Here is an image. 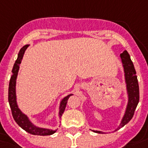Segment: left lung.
Returning a JSON list of instances; mask_svg holds the SVG:
<instances>
[{
	"label": "left lung",
	"instance_id": "8db88e82",
	"mask_svg": "<svg viewBox=\"0 0 148 148\" xmlns=\"http://www.w3.org/2000/svg\"><path fill=\"white\" fill-rule=\"evenodd\" d=\"M120 57H121L122 62L123 64L129 101H128L126 113L124 115L120 126L118 129L124 127L126 124L128 123L131 120L134 116L135 109L137 108V104L139 102L140 99L139 84H138V81H137V75H136V71L134 68V64L130 60L129 53H127V50H125L123 53L120 54ZM94 132L99 133V134L101 133V131H95V130Z\"/></svg>",
	"mask_w": 148,
	"mask_h": 148
}]
</instances>
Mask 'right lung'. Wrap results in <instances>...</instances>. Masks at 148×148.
<instances>
[{"mask_svg": "<svg viewBox=\"0 0 148 148\" xmlns=\"http://www.w3.org/2000/svg\"><path fill=\"white\" fill-rule=\"evenodd\" d=\"M29 45H25L22 47L18 55L16 61L14 63L13 69H12V75L10 79L9 82V88H8V101L10 107L11 109V113L13 116L14 121L16 122L17 124L19 127H21L22 129L25 130L29 134H33V135H39V136H47V135H51L54 134L56 130H52L49 129H42V128H39L34 126L33 124L29 121L28 117L25 114H23L18 107L17 106L16 102V95H15V84H16V77L18 75V72L19 70V65L21 64V60L23 58V55L25 53V49L28 48ZM72 95H69L66 97H65L61 101L60 106V116H61L62 114L64 113V109L66 108L67 100L69 99V97Z\"/></svg>", "mask_w": 148, "mask_h": 148, "instance_id": "add662e5", "label": "right lung"}]
</instances>
